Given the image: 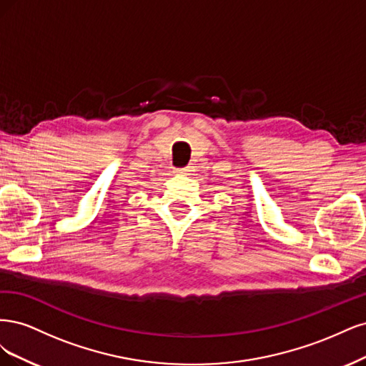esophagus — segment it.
<instances>
[{"instance_id":"34e87169","label":"esophagus","mask_w":366,"mask_h":366,"mask_svg":"<svg viewBox=\"0 0 366 366\" xmlns=\"http://www.w3.org/2000/svg\"><path fill=\"white\" fill-rule=\"evenodd\" d=\"M188 172H190V170H188L187 167H184V169H176V170H174L176 174H187Z\"/></svg>"}]
</instances>
